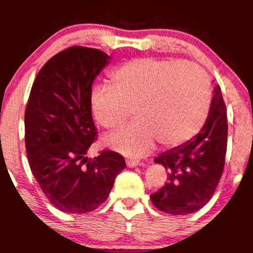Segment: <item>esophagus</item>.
<instances>
[{"mask_svg":"<svg viewBox=\"0 0 253 253\" xmlns=\"http://www.w3.org/2000/svg\"><path fill=\"white\" fill-rule=\"evenodd\" d=\"M126 164H127V167H128V168H133V167H138V165H141V163H139L138 160L127 159Z\"/></svg>","mask_w":253,"mask_h":253,"instance_id":"obj_1","label":"esophagus"}]
</instances>
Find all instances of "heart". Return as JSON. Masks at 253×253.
Returning a JSON list of instances; mask_svg holds the SVG:
<instances>
[{"label":"heart","mask_w":253,"mask_h":253,"mask_svg":"<svg viewBox=\"0 0 253 253\" xmlns=\"http://www.w3.org/2000/svg\"><path fill=\"white\" fill-rule=\"evenodd\" d=\"M112 86L95 85L90 93L94 117L104 128L121 126L105 142L128 157L147 154L158 141L178 147L197 136L208 119L211 90L201 68L180 60L141 57L127 61L110 75Z\"/></svg>","instance_id":"obj_1"}]
</instances>
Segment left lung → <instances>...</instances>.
Listing matches in <instances>:
<instances>
[{
    "label": "left lung",
    "instance_id": "8db88e82",
    "mask_svg": "<svg viewBox=\"0 0 253 253\" xmlns=\"http://www.w3.org/2000/svg\"><path fill=\"white\" fill-rule=\"evenodd\" d=\"M228 122L220 86L215 85L208 119L193 139L154 159L168 170V182L150 195L159 211L190 214L208 203L215 192L225 164Z\"/></svg>",
    "mask_w": 253,
    "mask_h": 253
}]
</instances>
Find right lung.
I'll list each match as a JSON object with an SVG mask.
<instances>
[{"mask_svg": "<svg viewBox=\"0 0 253 253\" xmlns=\"http://www.w3.org/2000/svg\"><path fill=\"white\" fill-rule=\"evenodd\" d=\"M109 60L98 48L68 47L42 66L30 90L24 115L28 162L51 205L65 213L98 208L126 168L112 150L94 159L85 155L98 134L91 84Z\"/></svg>", "mask_w": 253, "mask_h": 253, "instance_id": "add662e5", "label": "right lung"}]
</instances>
